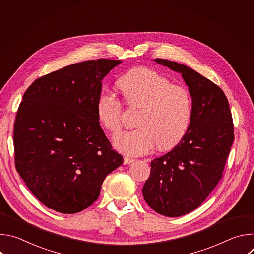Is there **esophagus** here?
Wrapping results in <instances>:
<instances>
[{"label": "esophagus", "mask_w": 254, "mask_h": 254, "mask_svg": "<svg viewBox=\"0 0 254 254\" xmlns=\"http://www.w3.org/2000/svg\"><path fill=\"white\" fill-rule=\"evenodd\" d=\"M132 162H133V159H131V158H128V157H125L124 158V164L125 165H129Z\"/></svg>", "instance_id": "obj_1"}]
</instances>
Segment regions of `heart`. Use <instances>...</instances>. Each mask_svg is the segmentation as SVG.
I'll return each mask as SVG.
<instances>
[{
	"label": "heart",
	"mask_w": 254,
	"mask_h": 254,
	"mask_svg": "<svg viewBox=\"0 0 254 254\" xmlns=\"http://www.w3.org/2000/svg\"><path fill=\"white\" fill-rule=\"evenodd\" d=\"M126 101L140 108L137 128L114 137L115 148L128 156H142L158 144L161 150L175 147L186 134L193 115L189 90L149 68H135L117 82ZM96 113L104 127L112 133L122 127L123 104L111 91L102 90L96 101Z\"/></svg>",
	"instance_id": "heart-1"
}]
</instances>
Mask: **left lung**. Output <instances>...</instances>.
<instances>
[{"label":"left lung","mask_w":254,"mask_h":254,"mask_svg":"<svg viewBox=\"0 0 254 254\" xmlns=\"http://www.w3.org/2000/svg\"><path fill=\"white\" fill-rule=\"evenodd\" d=\"M154 61L182 74L192 97L193 115L177 146L151 162L142 196L159 214L179 217L198 208L218 184L234 128L228 100L219 86L184 64Z\"/></svg>","instance_id":"8db88e82"}]
</instances>
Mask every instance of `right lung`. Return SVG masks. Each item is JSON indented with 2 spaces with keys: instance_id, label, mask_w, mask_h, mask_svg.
Returning <instances> with one entry per match:
<instances>
[{
  "instance_id": "1",
  "label": "right lung",
  "mask_w": 254,
  "mask_h": 254,
  "mask_svg": "<svg viewBox=\"0 0 254 254\" xmlns=\"http://www.w3.org/2000/svg\"><path fill=\"white\" fill-rule=\"evenodd\" d=\"M121 60L78 62L36 79L14 125L17 172L33 195L63 214L97 200L123 157L112 149L96 113L102 79Z\"/></svg>"
}]
</instances>
